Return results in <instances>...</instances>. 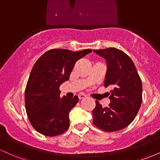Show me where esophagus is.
Instances as JSON below:
<instances>
[{
  "instance_id": "34e87169",
  "label": "esophagus",
  "mask_w": 160,
  "mask_h": 160,
  "mask_svg": "<svg viewBox=\"0 0 160 160\" xmlns=\"http://www.w3.org/2000/svg\"><path fill=\"white\" fill-rule=\"evenodd\" d=\"M86 95H84V94H79L78 95V98H79V99H82V98H86Z\"/></svg>"
}]
</instances>
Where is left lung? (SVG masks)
<instances>
[{
    "mask_svg": "<svg viewBox=\"0 0 160 160\" xmlns=\"http://www.w3.org/2000/svg\"><path fill=\"white\" fill-rule=\"evenodd\" d=\"M105 58L108 65L104 87L111 86L108 93L111 103L102 108L96 101L92 111L93 124L102 131L111 132L126 128L136 117L142 102V83L133 62L118 49L93 50Z\"/></svg>",
    "mask_w": 160,
    "mask_h": 160,
    "instance_id": "left-lung-1",
    "label": "left lung"
}]
</instances>
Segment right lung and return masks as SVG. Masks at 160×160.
<instances>
[{
  "mask_svg": "<svg viewBox=\"0 0 160 160\" xmlns=\"http://www.w3.org/2000/svg\"><path fill=\"white\" fill-rule=\"evenodd\" d=\"M91 52L90 49L79 52L49 49L33 66L25 88V104L28 118L37 132L53 137L69 128V112L79 98H61L59 86L69 80L75 63Z\"/></svg>",
  "mask_w": 160,
  "mask_h": 160,
  "instance_id": "1",
  "label": "right lung"
}]
</instances>
